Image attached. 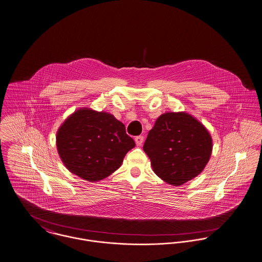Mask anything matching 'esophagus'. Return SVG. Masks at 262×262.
<instances>
[{
    "instance_id": "obj_1",
    "label": "esophagus",
    "mask_w": 262,
    "mask_h": 262,
    "mask_svg": "<svg viewBox=\"0 0 262 262\" xmlns=\"http://www.w3.org/2000/svg\"><path fill=\"white\" fill-rule=\"evenodd\" d=\"M143 141H144V137L143 136H136L135 137V142H136V145L137 146H141L142 145Z\"/></svg>"
}]
</instances>
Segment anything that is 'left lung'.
I'll return each instance as SVG.
<instances>
[{
	"instance_id": "obj_1",
	"label": "left lung",
	"mask_w": 262,
	"mask_h": 262,
	"mask_svg": "<svg viewBox=\"0 0 262 262\" xmlns=\"http://www.w3.org/2000/svg\"><path fill=\"white\" fill-rule=\"evenodd\" d=\"M143 149L155 174L178 186L203 171L211 156L212 138L193 116L168 112L156 120Z\"/></svg>"
}]
</instances>
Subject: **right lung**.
<instances>
[{
  "label": "right lung",
  "mask_w": 262,
  "mask_h": 262,
  "mask_svg": "<svg viewBox=\"0 0 262 262\" xmlns=\"http://www.w3.org/2000/svg\"><path fill=\"white\" fill-rule=\"evenodd\" d=\"M58 153L67 169L87 181H99L116 171L135 147L125 126L112 114L82 108L57 132Z\"/></svg>",
  "instance_id": "right-lung-1"
}]
</instances>
